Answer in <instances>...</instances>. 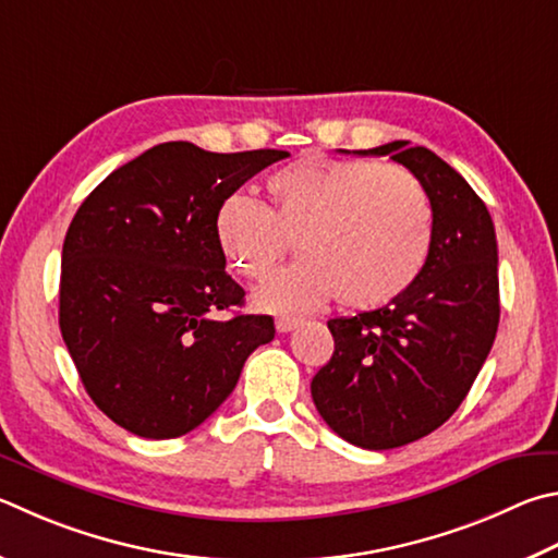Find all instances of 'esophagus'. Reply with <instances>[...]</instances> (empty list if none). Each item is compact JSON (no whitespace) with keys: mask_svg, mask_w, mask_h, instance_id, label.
Here are the masks:
<instances>
[{"mask_svg":"<svg viewBox=\"0 0 558 558\" xmlns=\"http://www.w3.org/2000/svg\"><path fill=\"white\" fill-rule=\"evenodd\" d=\"M302 324V319H295V317H278L276 319V329L280 331V333H288V331H292V329H298Z\"/></svg>","mask_w":558,"mask_h":558,"instance_id":"obj_1","label":"esophagus"}]
</instances>
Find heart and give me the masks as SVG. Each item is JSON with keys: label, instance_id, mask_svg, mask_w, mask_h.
I'll return each instance as SVG.
<instances>
[{"label": "heart", "instance_id": "1", "mask_svg": "<svg viewBox=\"0 0 558 558\" xmlns=\"http://www.w3.org/2000/svg\"><path fill=\"white\" fill-rule=\"evenodd\" d=\"M268 205L231 195L215 217L229 266L266 280L300 239L302 263L253 295L256 307L295 314L339 295L349 310L398 300L429 258L434 215L427 192L400 166L295 160L266 182Z\"/></svg>", "mask_w": 558, "mask_h": 558}]
</instances>
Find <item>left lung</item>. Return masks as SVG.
Wrapping results in <instances>:
<instances>
[{"label": "left lung", "instance_id": "1", "mask_svg": "<svg viewBox=\"0 0 558 558\" xmlns=\"http://www.w3.org/2000/svg\"><path fill=\"white\" fill-rule=\"evenodd\" d=\"M363 156H390L422 182L434 239L398 300L327 322L333 353L312 400L341 439L383 451L427 437L469 395L500 322L498 241L483 199L429 148L392 141Z\"/></svg>", "mask_w": 558, "mask_h": 558}]
</instances>
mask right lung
I'll use <instances>...</instances> for the list:
<instances>
[{"label":"right lung","mask_w":558,"mask_h":558,"mask_svg":"<svg viewBox=\"0 0 558 558\" xmlns=\"http://www.w3.org/2000/svg\"><path fill=\"white\" fill-rule=\"evenodd\" d=\"M288 150L211 154L168 141L117 168L75 211L60 268V331L93 402L144 439L199 427L260 343L268 314H241L225 270L221 202ZM229 311V318H217Z\"/></svg>","instance_id":"right-lung-1"}]
</instances>
